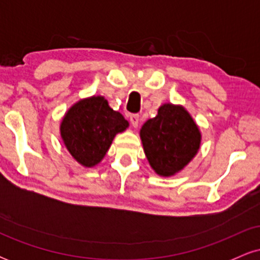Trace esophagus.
Here are the masks:
<instances>
[{
    "mask_svg": "<svg viewBox=\"0 0 260 260\" xmlns=\"http://www.w3.org/2000/svg\"><path fill=\"white\" fill-rule=\"evenodd\" d=\"M129 121H131V123H132V126L134 128H137V127H138V124H139V116L138 115H131L129 116Z\"/></svg>",
    "mask_w": 260,
    "mask_h": 260,
    "instance_id": "1",
    "label": "esophagus"
}]
</instances>
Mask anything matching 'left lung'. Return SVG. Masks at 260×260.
I'll return each mask as SVG.
<instances>
[{"label": "left lung", "mask_w": 260, "mask_h": 260, "mask_svg": "<svg viewBox=\"0 0 260 260\" xmlns=\"http://www.w3.org/2000/svg\"><path fill=\"white\" fill-rule=\"evenodd\" d=\"M140 139L151 169L159 176L170 177L196 156L202 134L183 106L164 104L157 115L143 124Z\"/></svg>", "instance_id": "left-lung-1"}]
</instances>
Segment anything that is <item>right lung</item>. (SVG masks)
<instances>
[{"instance_id":"add662e5","label":"right lung","mask_w":260,"mask_h":260,"mask_svg":"<svg viewBox=\"0 0 260 260\" xmlns=\"http://www.w3.org/2000/svg\"><path fill=\"white\" fill-rule=\"evenodd\" d=\"M129 123L104 96L79 100L66 112L59 131L66 148L80 165L92 168L104 159L117 133Z\"/></svg>"}]
</instances>
